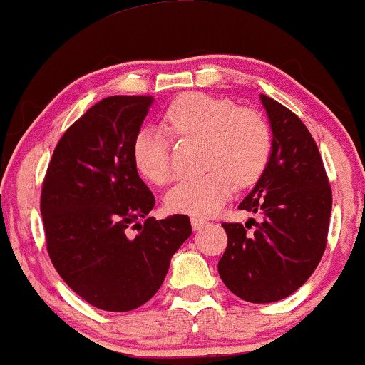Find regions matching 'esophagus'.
<instances>
[{"mask_svg": "<svg viewBox=\"0 0 365 365\" xmlns=\"http://www.w3.org/2000/svg\"><path fill=\"white\" fill-rule=\"evenodd\" d=\"M190 223H192V228H194V230H200V228H204V226L207 225V221L204 220V217L192 216V217H190Z\"/></svg>", "mask_w": 365, "mask_h": 365, "instance_id": "obj_1", "label": "esophagus"}]
</instances>
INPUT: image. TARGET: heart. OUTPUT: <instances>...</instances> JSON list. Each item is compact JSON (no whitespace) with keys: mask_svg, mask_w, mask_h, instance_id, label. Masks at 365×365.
<instances>
[{"mask_svg":"<svg viewBox=\"0 0 365 365\" xmlns=\"http://www.w3.org/2000/svg\"><path fill=\"white\" fill-rule=\"evenodd\" d=\"M165 121L175 135L206 139L199 178L182 180L166 194L171 212L211 216L225 206L235 185H252L271 159L273 137L261 115L240 110L228 99L187 92L170 104ZM132 161L142 178L163 185L171 177L170 142L156 127H144L132 142Z\"/></svg>","mask_w":365,"mask_h":365,"instance_id":"obj_1","label":"heart"}]
</instances>
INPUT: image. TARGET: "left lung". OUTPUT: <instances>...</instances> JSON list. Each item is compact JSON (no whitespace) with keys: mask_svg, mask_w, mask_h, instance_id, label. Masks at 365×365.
<instances>
[{"mask_svg":"<svg viewBox=\"0 0 365 365\" xmlns=\"http://www.w3.org/2000/svg\"><path fill=\"white\" fill-rule=\"evenodd\" d=\"M273 133L267 168L238 209L261 212L223 223L228 245L217 262L230 292L252 304L287 299L311 278L326 249L331 187L311 132L283 104L261 94Z\"/></svg>","mask_w":365,"mask_h":365,"instance_id":"1","label":"left lung"}]
</instances>
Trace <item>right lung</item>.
I'll return each instance as SVG.
<instances>
[{"mask_svg": "<svg viewBox=\"0 0 365 365\" xmlns=\"http://www.w3.org/2000/svg\"><path fill=\"white\" fill-rule=\"evenodd\" d=\"M153 103V96L96 103L63 133L44 177L41 215L54 269L103 311L148 302L192 233L185 215L148 217L156 200L133 166L132 142Z\"/></svg>", "mask_w": 365, "mask_h": 365, "instance_id": "obj_1", "label": "right lung"}]
</instances>
